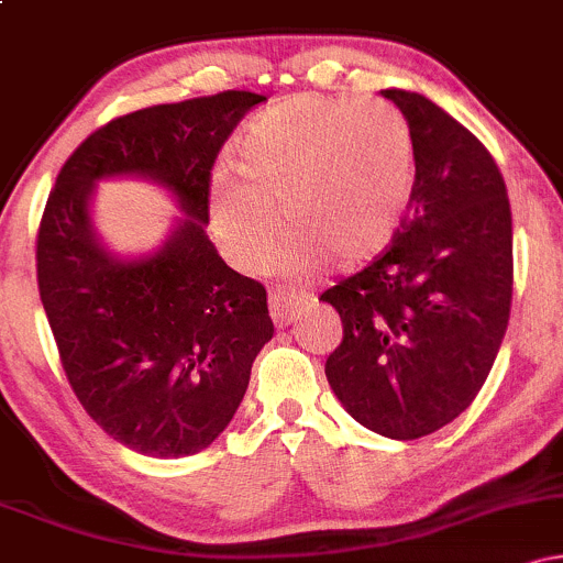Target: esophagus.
Returning a JSON list of instances; mask_svg holds the SVG:
<instances>
[{
  "label": "esophagus",
  "mask_w": 563,
  "mask_h": 563,
  "mask_svg": "<svg viewBox=\"0 0 563 563\" xmlns=\"http://www.w3.org/2000/svg\"><path fill=\"white\" fill-rule=\"evenodd\" d=\"M312 299V294H296V290L288 288H275L273 296H269V314H273V322L277 328H286L299 318V312L307 307Z\"/></svg>",
  "instance_id": "1"
}]
</instances>
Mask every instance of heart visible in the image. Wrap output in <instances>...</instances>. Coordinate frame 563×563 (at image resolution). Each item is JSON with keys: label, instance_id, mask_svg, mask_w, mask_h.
Returning <instances> with one entry per match:
<instances>
[{"label": "heart", "instance_id": "1", "mask_svg": "<svg viewBox=\"0 0 563 563\" xmlns=\"http://www.w3.org/2000/svg\"><path fill=\"white\" fill-rule=\"evenodd\" d=\"M232 169L211 190L214 230L232 260L264 267L280 221L290 269L309 273L322 260L363 262L389 243L416 185V140L386 100L299 95L243 126Z\"/></svg>", "mask_w": 563, "mask_h": 563}]
</instances>
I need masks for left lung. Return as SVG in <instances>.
I'll return each mask as SVG.
<instances>
[{"label":"left lung","mask_w":563,"mask_h":563,"mask_svg":"<svg viewBox=\"0 0 563 563\" xmlns=\"http://www.w3.org/2000/svg\"><path fill=\"white\" fill-rule=\"evenodd\" d=\"M416 140V185L394 241L320 301L344 339L328 384L365 429L418 439L455 421L487 380L508 328L514 224L495 158L437 102L380 89Z\"/></svg>","instance_id":"left-lung-1"}]
</instances>
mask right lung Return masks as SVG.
Returning <instances> with one entry per match:
<instances>
[{
  "label": "right lung",
  "mask_w": 563,
  "mask_h": 563,
  "mask_svg": "<svg viewBox=\"0 0 563 563\" xmlns=\"http://www.w3.org/2000/svg\"><path fill=\"white\" fill-rule=\"evenodd\" d=\"M262 100L230 89L113 119L76 147L47 198L36 275L63 371L92 421L142 455L209 448L275 333L267 290L206 235L211 166ZM113 176L158 184L184 211L151 255H113L93 228L96 183Z\"/></svg>",
  "instance_id": "right-lung-1"
}]
</instances>
